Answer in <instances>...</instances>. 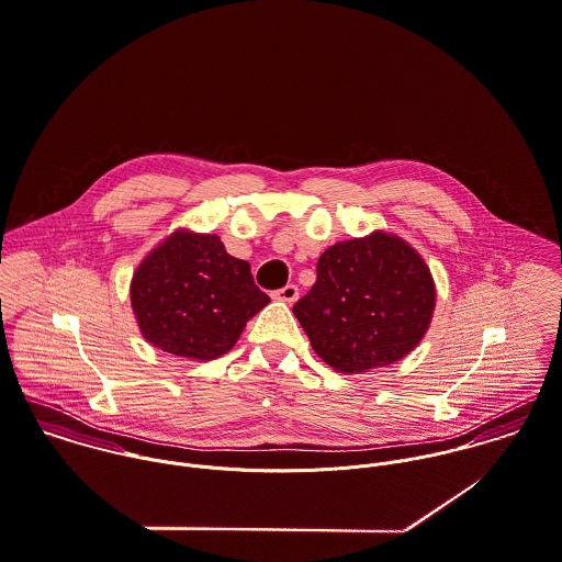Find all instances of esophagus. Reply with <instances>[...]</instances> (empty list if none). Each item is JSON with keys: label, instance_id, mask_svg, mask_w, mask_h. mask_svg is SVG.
<instances>
[{"label": "esophagus", "instance_id": "1", "mask_svg": "<svg viewBox=\"0 0 562 562\" xmlns=\"http://www.w3.org/2000/svg\"><path fill=\"white\" fill-rule=\"evenodd\" d=\"M273 297L280 300V302H286V304H293V302H297V297H300V289H297L295 284H286L284 289L276 291Z\"/></svg>", "mask_w": 562, "mask_h": 562}]
</instances>
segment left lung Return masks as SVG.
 I'll return each mask as SVG.
<instances>
[{
  "mask_svg": "<svg viewBox=\"0 0 562 562\" xmlns=\"http://www.w3.org/2000/svg\"><path fill=\"white\" fill-rule=\"evenodd\" d=\"M436 284L423 256L376 231L321 254L316 282L293 306L316 356L340 373L405 358L427 334Z\"/></svg>",
  "mask_w": 562,
  "mask_h": 562,
  "instance_id": "left-lung-1",
  "label": "left lung"
}]
</instances>
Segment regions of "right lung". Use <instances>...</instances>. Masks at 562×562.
<instances>
[{"instance_id":"1","label":"right lung","mask_w":562,"mask_h":562,"mask_svg":"<svg viewBox=\"0 0 562 562\" xmlns=\"http://www.w3.org/2000/svg\"><path fill=\"white\" fill-rule=\"evenodd\" d=\"M269 304L250 262L231 256L217 235L177 231L133 273L131 306L142 336L189 360H215Z\"/></svg>"}]
</instances>
